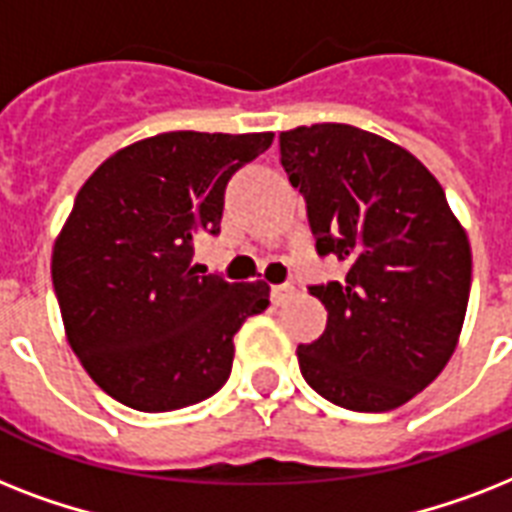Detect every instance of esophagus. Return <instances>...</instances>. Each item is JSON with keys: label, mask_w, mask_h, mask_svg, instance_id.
I'll return each instance as SVG.
<instances>
[{"label": "esophagus", "mask_w": 512, "mask_h": 512, "mask_svg": "<svg viewBox=\"0 0 512 512\" xmlns=\"http://www.w3.org/2000/svg\"><path fill=\"white\" fill-rule=\"evenodd\" d=\"M271 297L276 305H287L289 300L295 297V287H292V284H276V287L271 289Z\"/></svg>", "instance_id": "34e87169"}]
</instances>
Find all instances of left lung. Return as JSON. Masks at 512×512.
<instances>
[{"instance_id": "1", "label": "left lung", "mask_w": 512, "mask_h": 512, "mask_svg": "<svg viewBox=\"0 0 512 512\" xmlns=\"http://www.w3.org/2000/svg\"><path fill=\"white\" fill-rule=\"evenodd\" d=\"M319 255L345 281L311 287L327 308L319 340L297 348L305 382L353 412H390L449 364L470 297L468 233L433 172L393 140L353 124L279 135Z\"/></svg>"}]
</instances>
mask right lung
Masks as SVG:
<instances>
[{
    "label": "right lung",
    "instance_id": "obj_1",
    "mask_svg": "<svg viewBox=\"0 0 512 512\" xmlns=\"http://www.w3.org/2000/svg\"><path fill=\"white\" fill-rule=\"evenodd\" d=\"M273 132H162L119 148L76 193L52 247L66 340L95 385L138 412L223 388L233 335L271 305L265 281L199 276L193 241L220 231L231 175Z\"/></svg>",
    "mask_w": 512,
    "mask_h": 512
}]
</instances>
